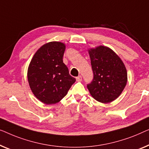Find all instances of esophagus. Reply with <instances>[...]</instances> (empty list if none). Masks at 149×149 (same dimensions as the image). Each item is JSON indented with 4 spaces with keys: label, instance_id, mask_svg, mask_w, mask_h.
<instances>
[{
    "label": "esophagus",
    "instance_id": "1",
    "mask_svg": "<svg viewBox=\"0 0 149 149\" xmlns=\"http://www.w3.org/2000/svg\"><path fill=\"white\" fill-rule=\"evenodd\" d=\"M76 80L77 81H81L82 80V77H81V75H79V76L76 77Z\"/></svg>",
    "mask_w": 149,
    "mask_h": 149
}]
</instances>
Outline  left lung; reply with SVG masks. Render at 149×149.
<instances>
[{"instance_id":"1","label":"left lung","mask_w":149,"mask_h":149,"mask_svg":"<svg viewBox=\"0 0 149 149\" xmlns=\"http://www.w3.org/2000/svg\"><path fill=\"white\" fill-rule=\"evenodd\" d=\"M93 79L87 88L98 101L107 103L121 95L127 83L125 67L117 54L103 46L89 50Z\"/></svg>"}]
</instances>
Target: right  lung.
<instances>
[{
	"mask_svg": "<svg viewBox=\"0 0 149 149\" xmlns=\"http://www.w3.org/2000/svg\"><path fill=\"white\" fill-rule=\"evenodd\" d=\"M63 43L51 42L38 50L28 71L30 88L38 99L47 104L59 102L75 81L63 61Z\"/></svg>",
	"mask_w": 149,
	"mask_h": 149,
	"instance_id": "obj_1",
	"label": "right lung"
}]
</instances>
